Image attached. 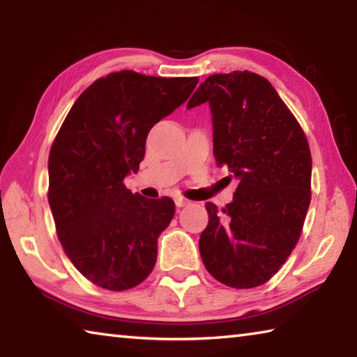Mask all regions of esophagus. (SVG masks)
<instances>
[{
	"label": "esophagus",
	"instance_id": "34e87169",
	"mask_svg": "<svg viewBox=\"0 0 357 357\" xmlns=\"http://www.w3.org/2000/svg\"><path fill=\"white\" fill-rule=\"evenodd\" d=\"M174 203H176L178 208H184V206H189V204H190V202L184 197H174Z\"/></svg>",
	"mask_w": 357,
	"mask_h": 357
}]
</instances>
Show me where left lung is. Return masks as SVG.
<instances>
[{
	"label": "left lung",
	"mask_w": 357,
	"mask_h": 357,
	"mask_svg": "<svg viewBox=\"0 0 357 357\" xmlns=\"http://www.w3.org/2000/svg\"><path fill=\"white\" fill-rule=\"evenodd\" d=\"M209 102L214 155L238 178L233 203H206L200 253L208 273L231 288L263 285L291 255L312 198V154L298 119L264 77L215 74L187 104Z\"/></svg>",
	"instance_id": "1"
}]
</instances>
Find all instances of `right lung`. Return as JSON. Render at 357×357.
I'll return each instance as SVG.
<instances>
[{"label": "right lung", "instance_id": "right-lung-1", "mask_svg": "<svg viewBox=\"0 0 357 357\" xmlns=\"http://www.w3.org/2000/svg\"><path fill=\"white\" fill-rule=\"evenodd\" d=\"M197 83L112 72L78 96L59 128L48 155V204L64 253L94 285L124 291L153 271L174 202L134 195L124 178L140 167L151 128Z\"/></svg>", "mask_w": 357, "mask_h": 357}]
</instances>
